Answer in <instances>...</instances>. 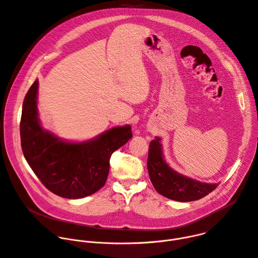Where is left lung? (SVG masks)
Segmentation results:
<instances>
[{
  "label": "left lung",
  "mask_w": 258,
  "mask_h": 258,
  "mask_svg": "<svg viewBox=\"0 0 258 258\" xmlns=\"http://www.w3.org/2000/svg\"><path fill=\"white\" fill-rule=\"evenodd\" d=\"M161 138L156 137L150 143L147 167L155 190L162 196L180 202L201 199L212 192L218 183L202 182L178 173L164 159Z\"/></svg>",
  "instance_id": "1"
}]
</instances>
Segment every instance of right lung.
<instances>
[{
  "label": "right lung",
  "mask_w": 258,
  "mask_h": 258,
  "mask_svg": "<svg viewBox=\"0 0 258 258\" xmlns=\"http://www.w3.org/2000/svg\"><path fill=\"white\" fill-rule=\"evenodd\" d=\"M38 91L36 80L22 105L20 138L28 165L43 185L60 197L81 199L96 193L105 185L111 154L132 139V126L109 128L84 142L65 141L42 126Z\"/></svg>",
  "instance_id": "add662e5"
}]
</instances>
